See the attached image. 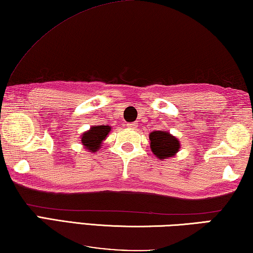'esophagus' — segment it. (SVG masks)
Here are the masks:
<instances>
[{
	"mask_svg": "<svg viewBox=\"0 0 253 253\" xmlns=\"http://www.w3.org/2000/svg\"><path fill=\"white\" fill-rule=\"evenodd\" d=\"M137 123H129V124H127V127L128 128H131V129H136V128H137Z\"/></svg>",
	"mask_w": 253,
	"mask_h": 253,
	"instance_id": "34e87169",
	"label": "esophagus"
}]
</instances>
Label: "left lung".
I'll use <instances>...</instances> for the list:
<instances>
[{
  "label": "left lung",
  "mask_w": 253,
  "mask_h": 253,
  "mask_svg": "<svg viewBox=\"0 0 253 253\" xmlns=\"http://www.w3.org/2000/svg\"><path fill=\"white\" fill-rule=\"evenodd\" d=\"M150 146L160 160L174 156L180 148V142L167 130H154L150 134Z\"/></svg>",
  "instance_id": "obj_1"
}]
</instances>
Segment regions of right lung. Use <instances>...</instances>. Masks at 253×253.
Masks as SVG:
<instances>
[{
  "instance_id": "obj_1",
  "label": "right lung",
  "mask_w": 253,
  "mask_h": 253,
  "mask_svg": "<svg viewBox=\"0 0 253 253\" xmlns=\"http://www.w3.org/2000/svg\"><path fill=\"white\" fill-rule=\"evenodd\" d=\"M110 126H92L89 130L81 135V142L86 150L90 152H97L108 134L110 133Z\"/></svg>"
}]
</instances>
